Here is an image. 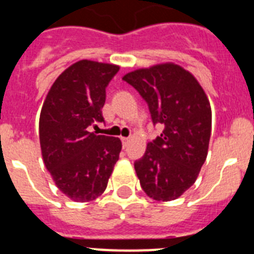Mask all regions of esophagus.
Wrapping results in <instances>:
<instances>
[{
    "label": "esophagus",
    "mask_w": 254,
    "mask_h": 254,
    "mask_svg": "<svg viewBox=\"0 0 254 254\" xmlns=\"http://www.w3.org/2000/svg\"><path fill=\"white\" fill-rule=\"evenodd\" d=\"M121 140H122V142H123V146H127V145H128L129 137H122Z\"/></svg>",
    "instance_id": "34e87169"
}]
</instances>
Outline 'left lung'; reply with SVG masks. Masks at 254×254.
Masks as SVG:
<instances>
[{
  "mask_svg": "<svg viewBox=\"0 0 254 254\" xmlns=\"http://www.w3.org/2000/svg\"><path fill=\"white\" fill-rule=\"evenodd\" d=\"M149 104L152 122L163 132L147 143L134 170L145 193L155 201H173L193 186L207 156L211 105L190 71L173 62L126 73Z\"/></svg>",
  "mask_w": 254,
  "mask_h": 254,
  "instance_id": "left-lung-1",
  "label": "left lung"
}]
</instances>
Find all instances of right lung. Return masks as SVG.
<instances>
[{"label": "right lung", "instance_id": "right-lung-1", "mask_svg": "<svg viewBox=\"0 0 254 254\" xmlns=\"http://www.w3.org/2000/svg\"><path fill=\"white\" fill-rule=\"evenodd\" d=\"M118 69V64L77 61L56 78L42 107L43 161L58 190L75 202L102 196L120 158V138L87 131L104 121L105 87Z\"/></svg>", "mask_w": 254, "mask_h": 254}]
</instances>
